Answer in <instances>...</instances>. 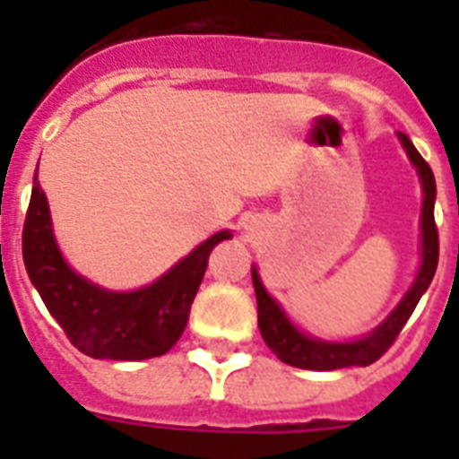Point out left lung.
<instances>
[{"mask_svg": "<svg viewBox=\"0 0 459 459\" xmlns=\"http://www.w3.org/2000/svg\"><path fill=\"white\" fill-rule=\"evenodd\" d=\"M400 140H403V147H405L410 159H412V164L417 166V171L421 176V186H424V204H421V269L417 273L414 286L407 290V295L393 309L391 316L381 326L374 328L369 335H364V338L352 342H326L302 335L286 319L283 309L269 298V293L262 286V281H259L257 269H252V283H255V295H257L259 331H262V338L269 345V350L279 357L281 362L312 371L367 367V364L377 362L378 357L384 355L385 350L395 342L407 319L412 316L417 302L421 300V295L427 293L429 283L434 279L436 266H438V229H436L434 221L436 178L431 166L424 161V157L412 145V140L407 138L405 133H400Z\"/></svg>", "mask_w": 459, "mask_h": 459, "instance_id": "left-lung-1", "label": "left lung"}]
</instances>
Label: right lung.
I'll use <instances>...</instances> for the list:
<instances>
[{
  "label": "right lung",
  "instance_id": "1",
  "mask_svg": "<svg viewBox=\"0 0 459 459\" xmlns=\"http://www.w3.org/2000/svg\"><path fill=\"white\" fill-rule=\"evenodd\" d=\"M230 238L216 233L152 286L111 293L71 272L52 233L45 193L32 178L23 223V262L32 286L75 348L95 359H150L169 352L186 331L187 314L207 269L209 252Z\"/></svg>",
  "mask_w": 459,
  "mask_h": 459
}]
</instances>
